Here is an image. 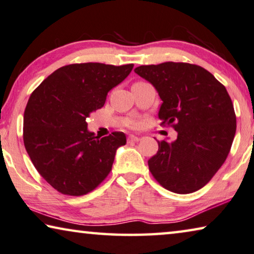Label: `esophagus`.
Returning <instances> with one entry per match:
<instances>
[{
    "instance_id": "1",
    "label": "esophagus",
    "mask_w": 254,
    "mask_h": 254,
    "mask_svg": "<svg viewBox=\"0 0 254 254\" xmlns=\"http://www.w3.org/2000/svg\"><path fill=\"white\" fill-rule=\"evenodd\" d=\"M138 140H140V137L139 136H135V135H129L128 136V142H138Z\"/></svg>"
}]
</instances>
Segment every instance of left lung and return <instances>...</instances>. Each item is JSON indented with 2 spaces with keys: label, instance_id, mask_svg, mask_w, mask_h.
Wrapping results in <instances>:
<instances>
[{
  "label": "left lung",
  "instance_id": "left-lung-1",
  "mask_svg": "<svg viewBox=\"0 0 254 254\" xmlns=\"http://www.w3.org/2000/svg\"><path fill=\"white\" fill-rule=\"evenodd\" d=\"M135 73L154 86L162 100L159 119L177 139L159 142L148 168L161 186L191 193L209 182L225 162L236 130L232 100L222 83L198 65L166 62Z\"/></svg>",
  "mask_w": 254,
  "mask_h": 254
}]
</instances>
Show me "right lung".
<instances>
[{
	"label": "right lung",
	"mask_w": 254,
	"mask_h": 254,
	"mask_svg": "<svg viewBox=\"0 0 254 254\" xmlns=\"http://www.w3.org/2000/svg\"><path fill=\"white\" fill-rule=\"evenodd\" d=\"M132 64H72L56 69L33 91L23 117V142L30 160L57 191L82 196L105 180L126 135L99 138L88 129L91 114L126 78Z\"/></svg>",
	"instance_id": "1"
}]
</instances>
